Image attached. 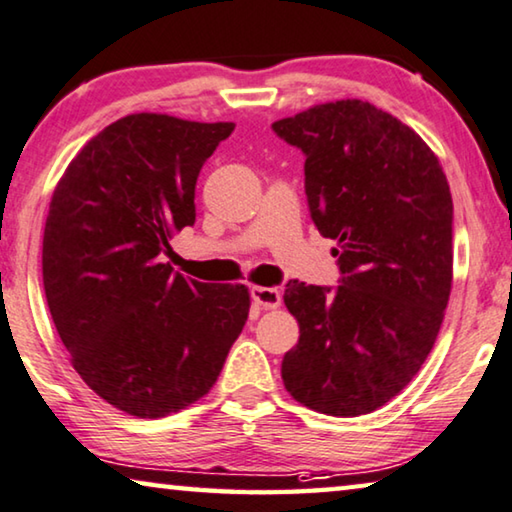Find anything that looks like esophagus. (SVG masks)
Masks as SVG:
<instances>
[{
    "mask_svg": "<svg viewBox=\"0 0 512 512\" xmlns=\"http://www.w3.org/2000/svg\"><path fill=\"white\" fill-rule=\"evenodd\" d=\"M250 296H253L255 303H259L266 310H276L282 301V294L276 287H257L255 285V287H250Z\"/></svg>",
    "mask_w": 512,
    "mask_h": 512,
    "instance_id": "esophagus-1",
    "label": "esophagus"
}]
</instances>
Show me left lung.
<instances>
[{
    "mask_svg": "<svg viewBox=\"0 0 512 512\" xmlns=\"http://www.w3.org/2000/svg\"><path fill=\"white\" fill-rule=\"evenodd\" d=\"M305 156L310 218L338 241L340 285L289 280L299 342L282 358L294 400L363 416L393 400L437 340L453 282V200L432 149L393 114L335 101L280 119Z\"/></svg>",
    "mask_w": 512,
    "mask_h": 512,
    "instance_id": "1",
    "label": "left lung"
}]
</instances>
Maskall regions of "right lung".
Listing matches in <instances>:
<instances>
[{
    "instance_id": "obj_1",
    "label": "right lung",
    "mask_w": 512,
    "mask_h": 512,
    "mask_svg": "<svg viewBox=\"0 0 512 512\" xmlns=\"http://www.w3.org/2000/svg\"><path fill=\"white\" fill-rule=\"evenodd\" d=\"M234 124L128 114L80 149L43 234L45 299L73 368L105 402L160 418L211 391L248 319L246 285L174 273L195 183Z\"/></svg>"
}]
</instances>
